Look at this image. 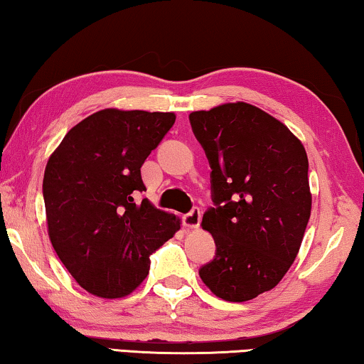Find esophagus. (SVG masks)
<instances>
[{
  "label": "esophagus",
  "instance_id": "1",
  "mask_svg": "<svg viewBox=\"0 0 364 364\" xmlns=\"http://www.w3.org/2000/svg\"><path fill=\"white\" fill-rule=\"evenodd\" d=\"M200 220H201V213L198 208H192L190 213L182 216V223L186 228H198Z\"/></svg>",
  "mask_w": 364,
  "mask_h": 364
}]
</instances>
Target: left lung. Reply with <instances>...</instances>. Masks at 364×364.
<instances>
[{
    "mask_svg": "<svg viewBox=\"0 0 364 364\" xmlns=\"http://www.w3.org/2000/svg\"><path fill=\"white\" fill-rule=\"evenodd\" d=\"M188 119L211 167L213 206L201 226L216 252L200 278L225 301L254 299L282 282L303 242L312 203L306 149L287 125L245 102Z\"/></svg>",
    "mask_w": 364,
    "mask_h": 364,
    "instance_id": "left-lung-1",
    "label": "left lung"
}]
</instances>
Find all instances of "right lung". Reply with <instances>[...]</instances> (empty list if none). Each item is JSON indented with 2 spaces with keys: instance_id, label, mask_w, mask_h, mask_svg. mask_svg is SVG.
I'll list each match as a JSON object with an SVG mask.
<instances>
[{
  "instance_id": "add662e5",
  "label": "right lung",
  "mask_w": 364,
  "mask_h": 364,
  "mask_svg": "<svg viewBox=\"0 0 364 364\" xmlns=\"http://www.w3.org/2000/svg\"><path fill=\"white\" fill-rule=\"evenodd\" d=\"M172 112L104 109L66 133L43 174L48 236L66 270L100 298L130 294L149 255L181 229L154 208L141 166L174 125Z\"/></svg>"
}]
</instances>
